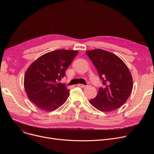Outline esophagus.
<instances>
[{
    "label": "esophagus",
    "instance_id": "esophagus-1",
    "mask_svg": "<svg viewBox=\"0 0 154 154\" xmlns=\"http://www.w3.org/2000/svg\"><path fill=\"white\" fill-rule=\"evenodd\" d=\"M78 86L80 87H82V88H85V87H86V85H84V84H78Z\"/></svg>",
    "mask_w": 154,
    "mask_h": 154
}]
</instances>
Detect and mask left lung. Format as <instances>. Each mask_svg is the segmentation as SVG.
<instances>
[{
	"label": "left lung",
	"mask_w": 154,
	"mask_h": 154,
	"mask_svg": "<svg viewBox=\"0 0 154 154\" xmlns=\"http://www.w3.org/2000/svg\"><path fill=\"white\" fill-rule=\"evenodd\" d=\"M97 70L103 88L89 102L97 110L109 112L125 103L133 88V79L126 64L119 57L102 49L85 52Z\"/></svg>",
	"instance_id": "left-lung-1"
}]
</instances>
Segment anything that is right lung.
I'll return each instance as SVG.
<instances>
[{
    "mask_svg": "<svg viewBox=\"0 0 154 154\" xmlns=\"http://www.w3.org/2000/svg\"><path fill=\"white\" fill-rule=\"evenodd\" d=\"M77 54V51L56 50L39 57L28 67L24 88L29 100L39 109L54 111L66 102L70 90L59 81Z\"/></svg>",
    "mask_w": 154,
    "mask_h": 154,
    "instance_id": "1",
    "label": "right lung"
}]
</instances>
